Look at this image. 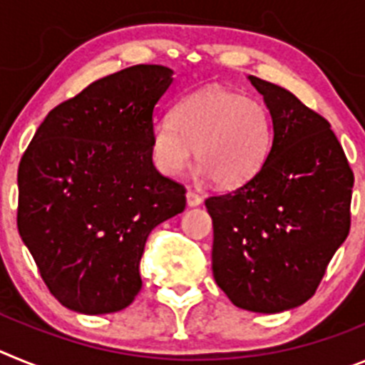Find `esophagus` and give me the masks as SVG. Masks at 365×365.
Returning a JSON list of instances; mask_svg holds the SVG:
<instances>
[{
    "instance_id": "obj_1",
    "label": "esophagus",
    "mask_w": 365,
    "mask_h": 365,
    "mask_svg": "<svg viewBox=\"0 0 365 365\" xmlns=\"http://www.w3.org/2000/svg\"><path fill=\"white\" fill-rule=\"evenodd\" d=\"M186 202H188V206H199L202 202V197L199 193L188 190V192H186Z\"/></svg>"
}]
</instances>
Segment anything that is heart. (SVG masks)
<instances>
[{
    "mask_svg": "<svg viewBox=\"0 0 365 365\" xmlns=\"http://www.w3.org/2000/svg\"><path fill=\"white\" fill-rule=\"evenodd\" d=\"M272 125L261 102L228 89L185 96L172 117L151 125V159L160 173L177 177L195 160L215 185L232 188L252 179L270 151Z\"/></svg>",
    "mask_w": 365,
    "mask_h": 365,
    "instance_id": "obj_1",
    "label": "heart"
}]
</instances>
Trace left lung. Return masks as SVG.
<instances>
[{
	"mask_svg": "<svg viewBox=\"0 0 365 365\" xmlns=\"http://www.w3.org/2000/svg\"><path fill=\"white\" fill-rule=\"evenodd\" d=\"M272 117L259 172L205 201L212 270L235 307L282 312L316 292L351 228L354 175L331 124L291 91L248 76Z\"/></svg>",
	"mask_w": 365,
	"mask_h": 365,
	"instance_id": "left-lung-1",
	"label": "left lung"
}]
</instances>
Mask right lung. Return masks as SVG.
<instances>
[{
    "mask_svg": "<svg viewBox=\"0 0 365 365\" xmlns=\"http://www.w3.org/2000/svg\"><path fill=\"white\" fill-rule=\"evenodd\" d=\"M172 74L133 66L96 80L45 117L19 160V235L63 307H128L148 235L185 210V186L151 160L153 111Z\"/></svg>",
    "mask_w": 365,
    "mask_h": 365,
    "instance_id": "1",
    "label": "right lung"
}]
</instances>
